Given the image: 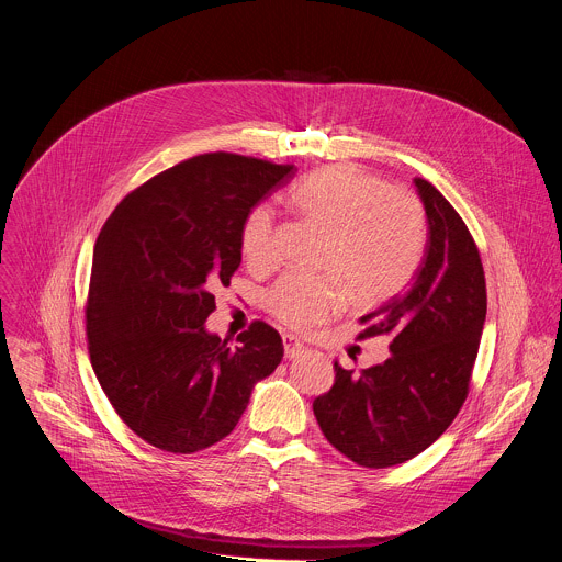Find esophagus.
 I'll return each mask as SVG.
<instances>
[{"instance_id":"obj_1","label":"esophagus","mask_w":562,"mask_h":562,"mask_svg":"<svg viewBox=\"0 0 562 562\" xmlns=\"http://www.w3.org/2000/svg\"><path fill=\"white\" fill-rule=\"evenodd\" d=\"M282 342H284V356H286L289 360H293V358H297V356H302V353L306 351V347L300 342V338H295V336H291V334L282 336Z\"/></svg>"}]
</instances>
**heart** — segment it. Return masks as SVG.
Returning <instances> with one entry per match:
<instances>
[{"label":"heart","mask_w":562,"mask_h":562,"mask_svg":"<svg viewBox=\"0 0 562 562\" xmlns=\"http://www.w3.org/2000/svg\"><path fill=\"white\" fill-rule=\"evenodd\" d=\"M289 195L304 220L329 233L319 269L331 276L280 278L265 306L282 325H323L347 306V291L358 304H375L414 278L427 247V215L412 191L386 187L353 165H334L295 182ZM239 251L258 271L278 262L276 217L267 204L245 215Z\"/></svg>","instance_id":"heart-1"}]
</instances>
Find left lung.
I'll return each instance as SVG.
<instances>
[{
    "instance_id": "8db88e82",
    "label": "left lung",
    "mask_w": 562,
    "mask_h": 562,
    "mask_svg": "<svg viewBox=\"0 0 562 562\" xmlns=\"http://www.w3.org/2000/svg\"><path fill=\"white\" fill-rule=\"evenodd\" d=\"M429 237L412 286L360 317V340L389 336L391 356L362 371L336 367L313 400L325 438L360 467L405 462L434 445L458 416L487 315V284L473 237L445 200L416 178Z\"/></svg>"
}]
</instances>
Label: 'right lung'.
<instances>
[{"instance_id":"obj_1","label":"right lung","mask_w":562,"mask_h":562,"mask_svg":"<svg viewBox=\"0 0 562 562\" xmlns=\"http://www.w3.org/2000/svg\"><path fill=\"white\" fill-rule=\"evenodd\" d=\"M293 165L204 153L131 191L104 222L87 300L93 371L126 427L169 453L226 438L254 384L284 356L262 319L231 349L204 329L213 291L243 262L245 215L295 176Z\"/></svg>"}]
</instances>
